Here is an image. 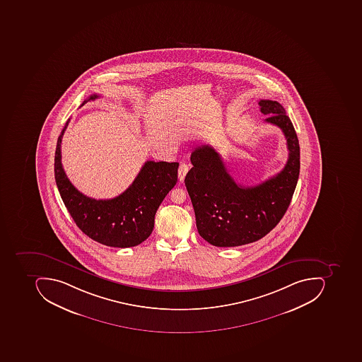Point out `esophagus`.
<instances>
[{"instance_id": "1", "label": "esophagus", "mask_w": 362, "mask_h": 362, "mask_svg": "<svg viewBox=\"0 0 362 362\" xmlns=\"http://www.w3.org/2000/svg\"><path fill=\"white\" fill-rule=\"evenodd\" d=\"M189 170V165L187 163H182L180 165V168H178V178H180V182L184 180L185 176H186L187 173Z\"/></svg>"}]
</instances>
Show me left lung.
<instances>
[{"instance_id":"obj_1","label":"left lung","mask_w":362,"mask_h":362,"mask_svg":"<svg viewBox=\"0 0 362 362\" xmlns=\"http://www.w3.org/2000/svg\"><path fill=\"white\" fill-rule=\"evenodd\" d=\"M267 123L281 128L287 140L288 160L276 175L253 187L237 184L220 153L209 144L190 156L194 168L185 178L200 236L216 247L250 244L269 234L286 213L300 170V148L293 123L281 104L260 100Z\"/></svg>"}]
</instances>
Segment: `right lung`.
Listing matches in <instances>:
<instances>
[{
  "instance_id": "right-lung-1",
  "label": "right lung",
  "mask_w": 362,
  "mask_h": 362,
  "mask_svg": "<svg viewBox=\"0 0 362 362\" xmlns=\"http://www.w3.org/2000/svg\"><path fill=\"white\" fill-rule=\"evenodd\" d=\"M99 97L90 95L81 107ZM69 121L59 136L55 150V182L62 200L76 225L90 238L115 248L138 246L151 235L156 210L177 182L180 164L147 161L123 194L107 200L89 198L76 189L62 166V138Z\"/></svg>"
}]
</instances>
